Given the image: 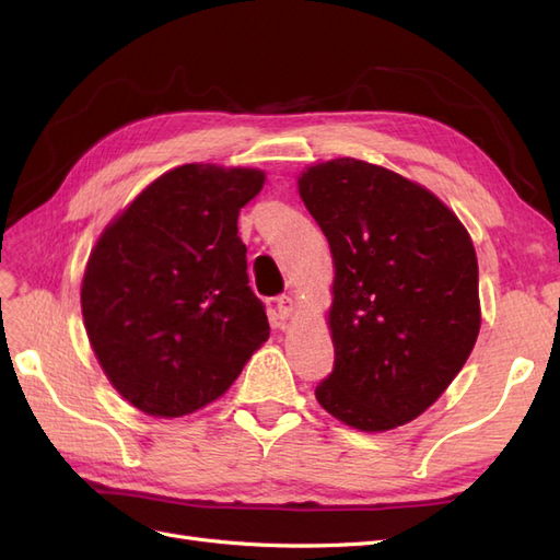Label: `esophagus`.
Returning a JSON list of instances; mask_svg holds the SVG:
<instances>
[{
  "instance_id": "1",
  "label": "esophagus",
  "mask_w": 560,
  "mask_h": 560,
  "mask_svg": "<svg viewBox=\"0 0 560 560\" xmlns=\"http://www.w3.org/2000/svg\"><path fill=\"white\" fill-rule=\"evenodd\" d=\"M276 308H278V315H280L282 319H287V317H292V313H294V308H296V303H294L292 296L282 294V296L276 299Z\"/></svg>"
}]
</instances>
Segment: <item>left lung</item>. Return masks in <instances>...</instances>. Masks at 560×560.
Here are the masks:
<instances>
[{
    "instance_id": "left-lung-1",
    "label": "left lung",
    "mask_w": 560,
    "mask_h": 560,
    "mask_svg": "<svg viewBox=\"0 0 560 560\" xmlns=\"http://www.w3.org/2000/svg\"><path fill=\"white\" fill-rule=\"evenodd\" d=\"M299 194L336 268V358L315 397L354 430H395L442 397L477 343V252L442 200L374 163H317Z\"/></svg>"
}]
</instances>
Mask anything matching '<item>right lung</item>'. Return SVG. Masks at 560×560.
I'll list each match as a JSON object with an SVG mask.
<instances>
[{"label": "right lung", "mask_w": 560, "mask_h": 560, "mask_svg": "<svg viewBox=\"0 0 560 560\" xmlns=\"http://www.w3.org/2000/svg\"><path fill=\"white\" fill-rule=\"evenodd\" d=\"M254 167L186 163L100 235L81 284L95 358L135 409L179 418L222 397L270 334L247 278L241 208Z\"/></svg>", "instance_id": "1"}]
</instances>
